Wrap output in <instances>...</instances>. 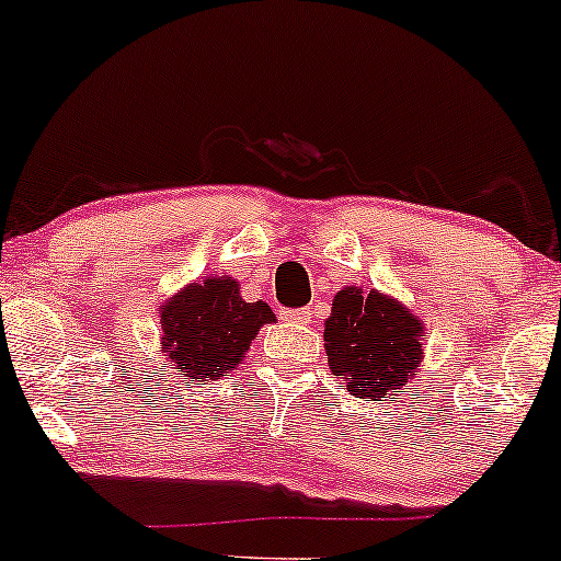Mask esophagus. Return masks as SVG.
<instances>
[{"label": "esophagus", "mask_w": 561, "mask_h": 561, "mask_svg": "<svg viewBox=\"0 0 561 561\" xmlns=\"http://www.w3.org/2000/svg\"><path fill=\"white\" fill-rule=\"evenodd\" d=\"M286 320H291V322H309L312 320V312H309V309H288L286 312Z\"/></svg>", "instance_id": "34e87169"}]
</instances>
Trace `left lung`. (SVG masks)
Masks as SVG:
<instances>
[{"label":"left lung","mask_w":561,"mask_h":561,"mask_svg":"<svg viewBox=\"0 0 561 561\" xmlns=\"http://www.w3.org/2000/svg\"><path fill=\"white\" fill-rule=\"evenodd\" d=\"M421 335L424 322L398 299L345 286L324 322V351L351 396L379 400L413 379L424 358Z\"/></svg>","instance_id":"8db88e82"}]
</instances>
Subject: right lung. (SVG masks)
I'll return each instance as SVG.
<instances>
[{
	"label": "right lung",
	"instance_id": "obj_1",
	"mask_svg": "<svg viewBox=\"0 0 561 561\" xmlns=\"http://www.w3.org/2000/svg\"><path fill=\"white\" fill-rule=\"evenodd\" d=\"M158 314L163 356L190 382H210L237 369L262 324L275 322L273 309L241 299L239 280L228 275L190 283Z\"/></svg>",
	"mask_w": 561,
	"mask_h": 561
}]
</instances>
